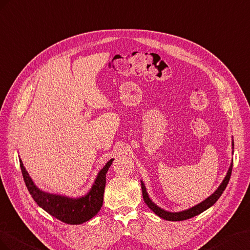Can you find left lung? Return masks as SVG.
<instances>
[{"instance_id": "obj_1", "label": "left lung", "mask_w": 250, "mask_h": 250, "mask_svg": "<svg viewBox=\"0 0 250 250\" xmlns=\"http://www.w3.org/2000/svg\"><path fill=\"white\" fill-rule=\"evenodd\" d=\"M231 170H232V165H230V167H229V169H228L225 179L223 180L222 183H221L219 188L215 192H213V194L210 197H208V199H206V200H204L200 204H198V205L194 206V208H189L188 210H183V211H179V212H168V211H166V210L161 209L160 208H158V206L155 205L151 201V199H149L148 196H147V192L146 190V188H145L144 183L141 182L142 196H144V200H145V202L146 203V205L148 206V208H151L156 213V215L159 216L160 218L168 220V221H183V220H188V219H190L192 217L199 215V213L203 212L204 210L209 208L211 205H213L218 201V199L221 197V195L223 194V191L226 188L228 182H229L230 176H231Z\"/></svg>"}]
</instances>
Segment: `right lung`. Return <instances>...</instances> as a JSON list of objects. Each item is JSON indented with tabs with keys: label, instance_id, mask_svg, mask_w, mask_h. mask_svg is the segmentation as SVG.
<instances>
[{
	"label": "right lung",
	"instance_id": "obj_1",
	"mask_svg": "<svg viewBox=\"0 0 250 250\" xmlns=\"http://www.w3.org/2000/svg\"><path fill=\"white\" fill-rule=\"evenodd\" d=\"M113 159L106 162L99 172L96 180L88 195L80 199H70L62 196L50 195L35 187L31 178L20 159V167L26 187L33 200L50 215L67 224H82L93 218L103 206L104 191L105 187V175L111 167Z\"/></svg>",
	"mask_w": 250,
	"mask_h": 250
}]
</instances>
